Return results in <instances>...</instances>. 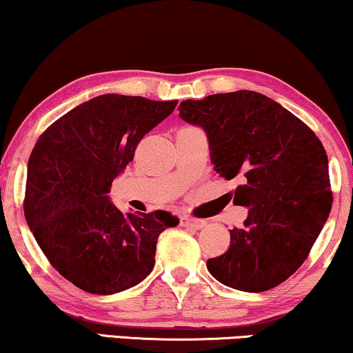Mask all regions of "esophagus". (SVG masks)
Listing matches in <instances>:
<instances>
[{"mask_svg":"<svg viewBox=\"0 0 353 353\" xmlns=\"http://www.w3.org/2000/svg\"><path fill=\"white\" fill-rule=\"evenodd\" d=\"M180 224L183 228H191V229H201L206 225V221L204 219H196V217H190V216H181L180 217Z\"/></svg>","mask_w":353,"mask_h":353,"instance_id":"obj_1","label":"esophagus"}]
</instances>
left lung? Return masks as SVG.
Returning <instances> with one entry per match:
<instances>
[{
    "mask_svg": "<svg viewBox=\"0 0 353 353\" xmlns=\"http://www.w3.org/2000/svg\"><path fill=\"white\" fill-rule=\"evenodd\" d=\"M180 116L206 130L211 163L225 180L242 181L234 204L249 208L230 230L225 254L208 270L229 288H275L307 259L332 208L323 142L293 112L249 90L186 99Z\"/></svg>",
    "mask_w": 353,
    "mask_h": 353,
    "instance_id": "obj_1",
    "label": "left lung"
}]
</instances>
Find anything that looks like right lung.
<instances>
[{
	"label": "right lung",
	"instance_id": "add662e5",
	"mask_svg": "<svg viewBox=\"0 0 353 353\" xmlns=\"http://www.w3.org/2000/svg\"><path fill=\"white\" fill-rule=\"evenodd\" d=\"M178 101L101 94L50 124L34 145L24 216L52 267L86 293L132 288L155 265L157 239L172 212L112 206V180L132 162L137 143Z\"/></svg>",
	"mask_w": 353,
	"mask_h": 353
}]
</instances>
